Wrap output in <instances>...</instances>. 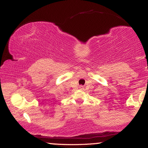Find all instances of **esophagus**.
<instances>
[{"label":"esophagus","mask_w":148,"mask_h":148,"mask_svg":"<svg viewBox=\"0 0 148 148\" xmlns=\"http://www.w3.org/2000/svg\"><path fill=\"white\" fill-rule=\"evenodd\" d=\"M79 88H80V89H82V90H83V89H84V86H79Z\"/></svg>","instance_id":"34e87169"}]
</instances>
